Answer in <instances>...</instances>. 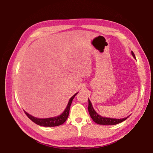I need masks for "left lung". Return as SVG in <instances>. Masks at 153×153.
Instances as JSON below:
<instances>
[{"instance_id":"1","label":"left lung","mask_w":153,"mask_h":153,"mask_svg":"<svg viewBox=\"0 0 153 153\" xmlns=\"http://www.w3.org/2000/svg\"><path fill=\"white\" fill-rule=\"evenodd\" d=\"M131 54L135 58V54L134 53V52H131ZM88 101H89V106H88V110H89V113L91 117V118L93 120L95 123H98V124L100 125H116L118 124L119 123H121L122 122L124 121L127 118H128L129 116L126 117V118H122V119H116V118H104V117L100 116L97 114L95 110L93 109V106H92V104L91 102L89 99H88Z\"/></svg>"}]
</instances>
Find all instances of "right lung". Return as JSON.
Instances as JSON below:
<instances>
[{
    "mask_svg": "<svg viewBox=\"0 0 153 153\" xmlns=\"http://www.w3.org/2000/svg\"><path fill=\"white\" fill-rule=\"evenodd\" d=\"M77 95V93L75 94L74 96H72L70 98L69 102H68L67 107L65 109L63 113L61 115L58 116L57 117H54V118H35V117H33V116L30 115L29 114H27L26 112H25V114H26V116L30 118L31 121H33L34 123H36V124L39 126H45V127H54V126H58L63 124V123L66 122V120H67L68 115H69L70 113V108L71 106V102L74 99V98Z\"/></svg>",
    "mask_w": 153,
    "mask_h": 153,
    "instance_id": "right-lung-1",
    "label": "right lung"
}]
</instances>
